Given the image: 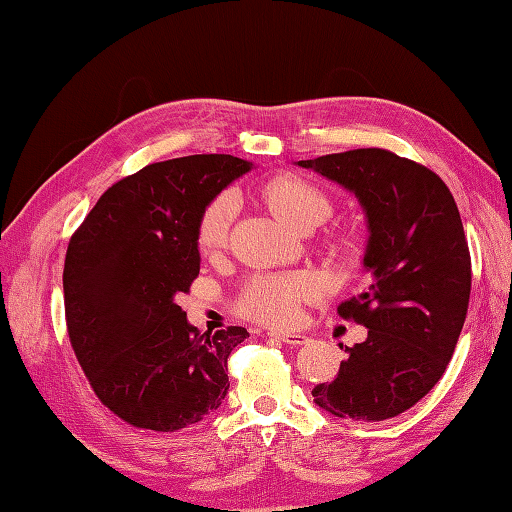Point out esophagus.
Listing matches in <instances>:
<instances>
[{
	"instance_id": "esophagus-1",
	"label": "esophagus",
	"mask_w": 512,
	"mask_h": 512,
	"mask_svg": "<svg viewBox=\"0 0 512 512\" xmlns=\"http://www.w3.org/2000/svg\"><path fill=\"white\" fill-rule=\"evenodd\" d=\"M269 337H275L280 339V342L288 344V346H303L307 344V337L301 335V333H282V331H271Z\"/></svg>"
}]
</instances>
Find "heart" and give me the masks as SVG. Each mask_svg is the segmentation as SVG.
I'll return each instance as SVG.
<instances>
[{"label": "heart", "instance_id": "heart-1", "mask_svg": "<svg viewBox=\"0 0 512 512\" xmlns=\"http://www.w3.org/2000/svg\"><path fill=\"white\" fill-rule=\"evenodd\" d=\"M254 198L277 224L297 235L312 232L333 213V198L318 183L294 173H277L262 179L254 188ZM232 215L235 205L228 196L213 198L200 211L194 232L200 256L215 258L224 252ZM331 252L335 258L356 260L361 241L352 232H344L333 239ZM316 292L318 284L307 275L258 277L241 294V312L273 327H284L297 320L301 303L314 299Z\"/></svg>", "mask_w": 512, "mask_h": 512}]
</instances>
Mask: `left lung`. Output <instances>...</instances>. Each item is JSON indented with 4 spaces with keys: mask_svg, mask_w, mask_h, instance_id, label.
Wrapping results in <instances>:
<instances>
[{
    "mask_svg": "<svg viewBox=\"0 0 512 512\" xmlns=\"http://www.w3.org/2000/svg\"><path fill=\"white\" fill-rule=\"evenodd\" d=\"M342 185L363 207L371 282L337 307L367 339L346 348L314 404L339 418L386 421L421 401L455 352L468 314L472 262L455 198L429 168L386 149L297 162Z\"/></svg>",
    "mask_w": 512,
    "mask_h": 512,
    "instance_id": "left-lung-1",
    "label": "left lung"
}]
</instances>
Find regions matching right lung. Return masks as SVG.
Returning <instances> with one entry per match:
<instances>
[{
    "mask_svg": "<svg viewBox=\"0 0 512 512\" xmlns=\"http://www.w3.org/2000/svg\"><path fill=\"white\" fill-rule=\"evenodd\" d=\"M252 168L224 153L149 164L108 188L70 239L74 354L102 404L134 427L183 429L228 393V356L250 333H200L177 297L200 271V211Z\"/></svg>",
    "mask_w": 512,
    "mask_h": 512,
    "instance_id": "1",
    "label": "right lung"
}]
</instances>
